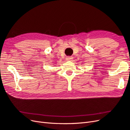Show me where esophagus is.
Wrapping results in <instances>:
<instances>
[{"label": "esophagus", "mask_w": 130, "mask_h": 130, "mask_svg": "<svg viewBox=\"0 0 130 130\" xmlns=\"http://www.w3.org/2000/svg\"><path fill=\"white\" fill-rule=\"evenodd\" d=\"M72 59H73L72 57H67L66 58V60H67V61H71Z\"/></svg>", "instance_id": "1"}]
</instances>
